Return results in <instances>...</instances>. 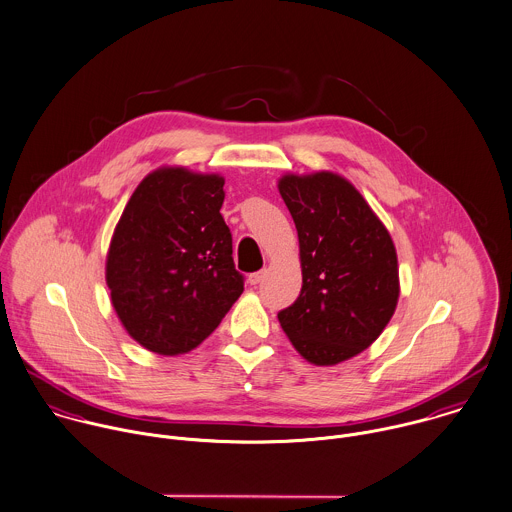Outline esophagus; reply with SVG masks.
<instances>
[{"mask_svg":"<svg viewBox=\"0 0 512 512\" xmlns=\"http://www.w3.org/2000/svg\"><path fill=\"white\" fill-rule=\"evenodd\" d=\"M264 276H266V270L254 272V274H250V276H248V284H250V286H256V284H260V282L264 280Z\"/></svg>","mask_w":512,"mask_h":512,"instance_id":"obj_1","label":"esophagus"}]
</instances>
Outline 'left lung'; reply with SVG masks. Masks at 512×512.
Returning a JSON list of instances; mask_svg holds the SVG:
<instances>
[{
    "instance_id": "obj_1",
    "label": "left lung",
    "mask_w": 512,
    "mask_h": 512,
    "mask_svg": "<svg viewBox=\"0 0 512 512\" xmlns=\"http://www.w3.org/2000/svg\"><path fill=\"white\" fill-rule=\"evenodd\" d=\"M278 188L302 260V292L278 320L302 357L336 365L377 340L395 312V246L363 196L334 172L286 174Z\"/></svg>"
}]
</instances>
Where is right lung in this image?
Returning <instances> with one entry per match:
<instances>
[{"instance_id": "1", "label": "right lung", "mask_w": 512, "mask_h": 512, "mask_svg": "<svg viewBox=\"0 0 512 512\" xmlns=\"http://www.w3.org/2000/svg\"><path fill=\"white\" fill-rule=\"evenodd\" d=\"M224 178L151 172L133 192L107 256L113 308L133 340L178 355L206 340L244 292L220 208Z\"/></svg>"}]
</instances>
